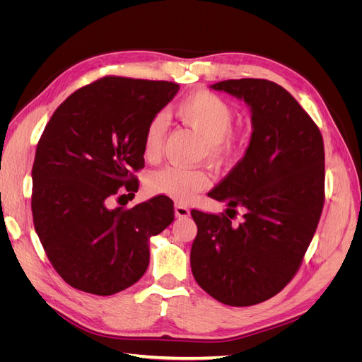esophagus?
Returning a JSON list of instances; mask_svg holds the SVG:
<instances>
[{
    "label": "esophagus",
    "instance_id": "34e87169",
    "mask_svg": "<svg viewBox=\"0 0 362 362\" xmlns=\"http://www.w3.org/2000/svg\"><path fill=\"white\" fill-rule=\"evenodd\" d=\"M175 216H177V217H189L190 210L182 204H177V205H175Z\"/></svg>",
    "mask_w": 362,
    "mask_h": 362
}]
</instances>
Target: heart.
<instances>
[{"label":"heart","instance_id":"obj_1","mask_svg":"<svg viewBox=\"0 0 362 362\" xmlns=\"http://www.w3.org/2000/svg\"><path fill=\"white\" fill-rule=\"evenodd\" d=\"M177 116L194 133H198L206 145L208 157L222 161L234 156L240 139L231 129L234 124V112L221 96L208 90L194 92L182 100L177 107ZM166 136V117L163 115L152 116L144 134L145 157H156ZM210 185V178L199 169H181L166 166L154 172L148 180L151 193L168 196L175 201L187 202L196 193Z\"/></svg>","mask_w":362,"mask_h":362}]
</instances>
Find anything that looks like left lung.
<instances>
[{
    "label": "left lung",
    "instance_id": "obj_1",
    "mask_svg": "<svg viewBox=\"0 0 362 362\" xmlns=\"http://www.w3.org/2000/svg\"><path fill=\"white\" fill-rule=\"evenodd\" d=\"M211 89L243 100L252 136L245 157L208 193L226 214L192 210L198 226L192 273L216 300L250 306L278 294L298 272L323 208L325 148L299 103L269 80L218 81ZM242 224L233 226L236 210Z\"/></svg>",
    "mask_w": 362,
    "mask_h": 362
}]
</instances>
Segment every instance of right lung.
<instances>
[{"mask_svg":"<svg viewBox=\"0 0 362 362\" xmlns=\"http://www.w3.org/2000/svg\"><path fill=\"white\" fill-rule=\"evenodd\" d=\"M178 90L170 81L104 76L66 98L43 129L31 170L33 222L71 287L110 296L146 272L149 238L173 222V202L110 201L139 190L133 170L145 166V128Z\"/></svg>","mask_w":362,"mask_h":362,"instance_id":"add662e5","label":"right lung"}]
</instances>
